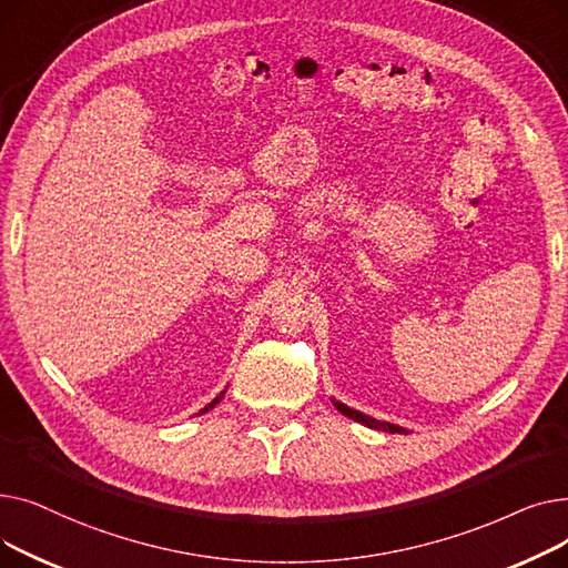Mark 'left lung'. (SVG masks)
I'll list each match as a JSON object with an SVG mask.
<instances>
[{"instance_id": "8db88e82", "label": "left lung", "mask_w": 568, "mask_h": 568, "mask_svg": "<svg viewBox=\"0 0 568 568\" xmlns=\"http://www.w3.org/2000/svg\"><path fill=\"white\" fill-rule=\"evenodd\" d=\"M336 407H338V412H343L347 419H354L356 424H364V426H368V428H375V430H384V433H407L405 428H400V426H394V424H386V422H377V419H373V416H366V414H362V412H356V409H349L347 405H343V403H334Z\"/></svg>"}]
</instances>
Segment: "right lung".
I'll list each match as a JSON object with an SVG mask.
<instances>
[{"mask_svg":"<svg viewBox=\"0 0 568 568\" xmlns=\"http://www.w3.org/2000/svg\"><path fill=\"white\" fill-rule=\"evenodd\" d=\"M223 394H225V392H223ZM223 394H221V396H216V398H214V400H212V403H209V405H206V407H204V409H202V414H204V412H206V409H212V407H216V403H221V398H223Z\"/></svg>","mask_w":568,"mask_h":568,"instance_id":"right-lung-1","label":"right lung"}]
</instances>
